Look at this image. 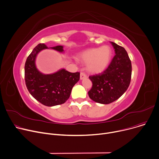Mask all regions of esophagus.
Instances as JSON below:
<instances>
[{
    "instance_id": "34e87169",
    "label": "esophagus",
    "mask_w": 159,
    "mask_h": 159,
    "mask_svg": "<svg viewBox=\"0 0 159 159\" xmlns=\"http://www.w3.org/2000/svg\"><path fill=\"white\" fill-rule=\"evenodd\" d=\"M87 78V75L83 72H81L80 73V80H83V79H85Z\"/></svg>"
}]
</instances>
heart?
I'll list each match as a JSON object with an SVG mask.
<instances>
[{"instance_id":"b5f03b06","label":"heart","mask_w":159,"mask_h":159,"mask_svg":"<svg viewBox=\"0 0 159 159\" xmlns=\"http://www.w3.org/2000/svg\"><path fill=\"white\" fill-rule=\"evenodd\" d=\"M112 51L108 45L100 48H94L86 49L78 54V59L87 64V70L92 74H99L106 70L108 66Z\"/></svg>"}]
</instances>
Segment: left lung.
<instances>
[{
	"label": "left lung",
	"mask_w": 159,
	"mask_h": 159,
	"mask_svg": "<svg viewBox=\"0 0 159 159\" xmlns=\"http://www.w3.org/2000/svg\"><path fill=\"white\" fill-rule=\"evenodd\" d=\"M115 56L108 68L101 74L90 76L92 89L90 98L101 104H109L119 99L128 89L132 76V63L123 47L110 42Z\"/></svg>",
	"instance_id": "8db88e82"
}]
</instances>
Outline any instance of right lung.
<instances>
[{
	"instance_id": "add662e5",
	"label": "right lung",
	"mask_w": 159,
	"mask_h": 159,
	"mask_svg": "<svg viewBox=\"0 0 159 159\" xmlns=\"http://www.w3.org/2000/svg\"><path fill=\"white\" fill-rule=\"evenodd\" d=\"M45 49L63 52V46L48 48L44 43L36 45L25 63V81L31 95L45 106L53 107L63 104L70 97L72 87L79 81L80 73H72L64 69L49 74L42 73L36 66L38 54Z\"/></svg>"
}]
</instances>
